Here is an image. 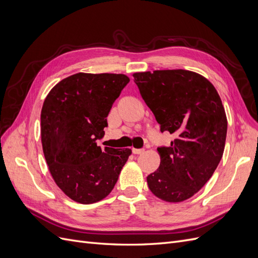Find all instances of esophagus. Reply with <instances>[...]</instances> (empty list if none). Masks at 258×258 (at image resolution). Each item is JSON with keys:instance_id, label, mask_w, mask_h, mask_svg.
Here are the masks:
<instances>
[{"instance_id": "34e87169", "label": "esophagus", "mask_w": 258, "mask_h": 258, "mask_svg": "<svg viewBox=\"0 0 258 258\" xmlns=\"http://www.w3.org/2000/svg\"><path fill=\"white\" fill-rule=\"evenodd\" d=\"M144 148H132V153L134 154H142L144 153Z\"/></svg>"}]
</instances>
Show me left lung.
Here are the masks:
<instances>
[{
  "mask_svg": "<svg viewBox=\"0 0 258 258\" xmlns=\"http://www.w3.org/2000/svg\"><path fill=\"white\" fill-rule=\"evenodd\" d=\"M134 77L160 131L175 137L157 148L160 165L147 176L148 188L165 201H184L204 187L223 157L227 118L222 100L207 79L186 70Z\"/></svg>",
  "mask_w": 258,
  "mask_h": 258,
  "instance_id": "left-lung-1",
  "label": "left lung"
}]
</instances>
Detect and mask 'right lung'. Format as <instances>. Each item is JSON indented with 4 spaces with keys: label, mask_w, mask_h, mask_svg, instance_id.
<instances>
[{
    "label": "right lung",
    "mask_w": 258,
    "mask_h": 258,
    "mask_svg": "<svg viewBox=\"0 0 258 258\" xmlns=\"http://www.w3.org/2000/svg\"><path fill=\"white\" fill-rule=\"evenodd\" d=\"M129 81L123 74L77 73L59 82L44 101L41 137L46 162L59 188L80 204L105 198L131 154L129 148L97 145L112 105Z\"/></svg>",
    "instance_id": "obj_1"
}]
</instances>
